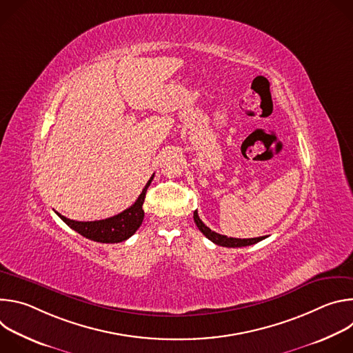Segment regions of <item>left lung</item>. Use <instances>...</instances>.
<instances>
[{
  "label": "left lung",
  "mask_w": 353,
  "mask_h": 353,
  "mask_svg": "<svg viewBox=\"0 0 353 353\" xmlns=\"http://www.w3.org/2000/svg\"><path fill=\"white\" fill-rule=\"evenodd\" d=\"M194 222H195L196 228L201 230V233L207 236L215 244L222 245V247H245V245L256 244V243H259V241H261L263 239L267 237V236H261V237H254V239H234V237H228V236L219 234V233L211 230L208 226L204 225V222L199 219L196 211H194Z\"/></svg>",
  "instance_id": "1"
}]
</instances>
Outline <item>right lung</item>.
<instances>
[{"instance_id":"obj_1","label":"right lung","mask_w":353,"mask_h":353,"mask_svg":"<svg viewBox=\"0 0 353 353\" xmlns=\"http://www.w3.org/2000/svg\"><path fill=\"white\" fill-rule=\"evenodd\" d=\"M154 180V174L146 183L143 187L142 192L137 198L135 203L127 208L125 211L108 218L102 221H93V222H78L68 219L63 216L61 214L56 212L71 229L78 232L86 239H90L93 241L99 243H120L127 239H130L141 226L143 221V201H145V194L146 188L150 185V181Z\"/></svg>"}]
</instances>
